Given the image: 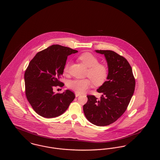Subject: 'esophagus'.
Instances as JSON below:
<instances>
[{"label":"esophagus","instance_id":"34e87169","mask_svg":"<svg viewBox=\"0 0 160 160\" xmlns=\"http://www.w3.org/2000/svg\"><path fill=\"white\" fill-rule=\"evenodd\" d=\"M75 94H76V97H78V96L81 95V94H80V93H76Z\"/></svg>","mask_w":160,"mask_h":160}]
</instances>
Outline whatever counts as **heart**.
<instances>
[{
    "mask_svg": "<svg viewBox=\"0 0 160 160\" xmlns=\"http://www.w3.org/2000/svg\"><path fill=\"white\" fill-rule=\"evenodd\" d=\"M78 59L89 68L86 76L90 78L71 80L68 83L69 88L77 93H82L91 87L92 82L97 86L105 83L108 76V68L106 65L99 63L97 57L89 52L80 54ZM69 68L70 63L67 62L64 66L63 72L66 74L69 73Z\"/></svg>",
    "mask_w": 160,
    "mask_h": 160,
    "instance_id": "b5f03b06",
    "label": "heart"
}]
</instances>
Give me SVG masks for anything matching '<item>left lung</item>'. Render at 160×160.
<instances>
[{"instance_id": "left-lung-1", "label": "left lung", "mask_w": 160, "mask_h": 160, "mask_svg": "<svg viewBox=\"0 0 160 160\" xmlns=\"http://www.w3.org/2000/svg\"><path fill=\"white\" fill-rule=\"evenodd\" d=\"M104 54L108 67V76L97 92L100 99L95 95H87L83 106L86 118L97 126H106L116 121L127 109L136 86L135 78L127 60L112 50H96Z\"/></svg>"}]
</instances>
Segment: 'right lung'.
I'll return each instance as SVG.
<instances>
[{
	"instance_id": "1",
	"label": "right lung",
	"mask_w": 160,
	"mask_h": 160,
	"mask_svg": "<svg viewBox=\"0 0 160 160\" xmlns=\"http://www.w3.org/2000/svg\"><path fill=\"white\" fill-rule=\"evenodd\" d=\"M77 52L67 47L52 45L39 52L29 62L24 72L25 94L39 115L47 118L59 116L75 98L74 93L69 90L54 93L53 89L64 86L59 80L67 57Z\"/></svg>"
}]
</instances>
